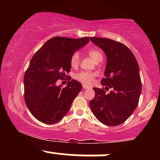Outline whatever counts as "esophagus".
Here are the masks:
<instances>
[{"label":"esophagus","mask_w":160,"mask_h":160,"mask_svg":"<svg viewBox=\"0 0 160 160\" xmlns=\"http://www.w3.org/2000/svg\"><path fill=\"white\" fill-rule=\"evenodd\" d=\"M82 89H90V86H88L86 85H82Z\"/></svg>","instance_id":"obj_1"}]
</instances>
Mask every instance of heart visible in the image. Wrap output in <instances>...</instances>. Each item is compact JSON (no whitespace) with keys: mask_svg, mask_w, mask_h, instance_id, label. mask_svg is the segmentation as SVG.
Here are the masks:
<instances>
[{"mask_svg":"<svg viewBox=\"0 0 160 160\" xmlns=\"http://www.w3.org/2000/svg\"><path fill=\"white\" fill-rule=\"evenodd\" d=\"M89 56L91 57L92 59L94 61L95 63L97 62H100L103 59V55H102V52L97 48H92L89 49L88 51ZM80 63V56L78 52L74 53L71 58V66L72 68H77L78 65ZM95 77V74L89 72H80L79 74H76L75 78L80 82H82L84 84H91L92 82L94 80V78Z\"/></svg>","mask_w":160,"mask_h":160,"instance_id":"obj_1","label":"heart"}]
</instances>
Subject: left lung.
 Wrapping results in <instances>:
<instances>
[{"mask_svg": "<svg viewBox=\"0 0 160 160\" xmlns=\"http://www.w3.org/2000/svg\"><path fill=\"white\" fill-rule=\"evenodd\" d=\"M107 56L102 89L94 87L95 95L89 102L93 114L109 126L122 124L136 109L141 92L139 66L132 51L120 42L91 38ZM112 89L110 93L107 91Z\"/></svg>", "mask_w": 160, "mask_h": 160, "instance_id": "left-lung-1", "label": "left lung"}]
</instances>
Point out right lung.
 Returning <instances> with one entry per match:
<instances>
[{"label":"right lung","mask_w":160,"mask_h":160,"mask_svg":"<svg viewBox=\"0 0 160 160\" xmlns=\"http://www.w3.org/2000/svg\"><path fill=\"white\" fill-rule=\"evenodd\" d=\"M89 41V38L55 37L47 40L32 58L24 76V98L38 120L46 124L56 123L68 112L82 89V84L71 80L62 88L56 82L65 79L71 70V56Z\"/></svg>","instance_id":"1"}]
</instances>
